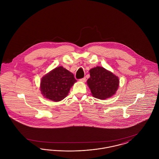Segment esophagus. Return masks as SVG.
<instances>
[{
    "label": "esophagus",
    "instance_id": "34e87169",
    "mask_svg": "<svg viewBox=\"0 0 159 159\" xmlns=\"http://www.w3.org/2000/svg\"><path fill=\"white\" fill-rule=\"evenodd\" d=\"M79 80H80V82H85V80H86V77H83V78H82V79H80Z\"/></svg>",
    "mask_w": 159,
    "mask_h": 159
}]
</instances>
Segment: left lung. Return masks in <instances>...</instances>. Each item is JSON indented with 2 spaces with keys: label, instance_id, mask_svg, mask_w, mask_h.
<instances>
[{
  "label": "left lung",
  "instance_id": "8db88e82",
  "mask_svg": "<svg viewBox=\"0 0 159 159\" xmlns=\"http://www.w3.org/2000/svg\"><path fill=\"white\" fill-rule=\"evenodd\" d=\"M90 77L87 83L92 95L97 98L105 99L113 96L119 88L118 77L101 67L89 70Z\"/></svg>",
  "mask_w": 159,
  "mask_h": 159
}]
</instances>
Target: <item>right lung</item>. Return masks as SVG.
Returning a JSON list of instances; mask_svg holds the SVG:
<instances>
[{
	"mask_svg": "<svg viewBox=\"0 0 159 159\" xmlns=\"http://www.w3.org/2000/svg\"><path fill=\"white\" fill-rule=\"evenodd\" d=\"M76 82L73 74L60 66L43 77L40 91L46 98L58 102L67 97Z\"/></svg>",
	"mask_w": 159,
	"mask_h": 159,
	"instance_id": "add662e5",
	"label": "right lung"
}]
</instances>
